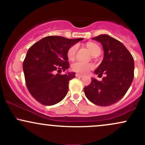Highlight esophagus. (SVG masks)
<instances>
[{
	"label": "esophagus",
	"mask_w": 145,
	"mask_h": 145,
	"mask_svg": "<svg viewBox=\"0 0 145 145\" xmlns=\"http://www.w3.org/2000/svg\"><path fill=\"white\" fill-rule=\"evenodd\" d=\"M76 76L77 78H81L83 77V76H82V75H80V74H76Z\"/></svg>",
	"instance_id": "34e87169"
}]
</instances>
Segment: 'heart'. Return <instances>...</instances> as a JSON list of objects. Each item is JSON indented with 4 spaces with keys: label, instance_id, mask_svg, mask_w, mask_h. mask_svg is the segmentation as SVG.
<instances>
[{
    "label": "heart",
    "instance_id": "obj_1",
    "mask_svg": "<svg viewBox=\"0 0 145 145\" xmlns=\"http://www.w3.org/2000/svg\"><path fill=\"white\" fill-rule=\"evenodd\" d=\"M86 47L88 48L90 52L93 56H94L95 54H100V48L97 44H95V43H88L86 44ZM76 50H77V46L76 45H74L69 48V49L67 51L68 59L70 60L74 59L75 55H76ZM93 67V65L91 63H84L82 62V61H76L71 65V69L73 70L80 74H86Z\"/></svg>",
    "mask_w": 145,
    "mask_h": 145
}]
</instances>
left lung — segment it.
I'll use <instances>...</instances> for the list:
<instances>
[{
  "instance_id": "left-lung-1",
  "label": "left lung",
  "mask_w": 145,
  "mask_h": 145,
  "mask_svg": "<svg viewBox=\"0 0 145 145\" xmlns=\"http://www.w3.org/2000/svg\"><path fill=\"white\" fill-rule=\"evenodd\" d=\"M100 42L104 50V59L94 73L106 75L101 81L91 78L89 85L84 88L90 101L101 106L115 104L127 93L134 79V61L122 43L108 35L92 38Z\"/></svg>"
}]
</instances>
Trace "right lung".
I'll list each match as a JSON object with an SVG mask.
<instances>
[{
    "label": "right lung",
    "mask_w": 145,
    "mask_h": 145,
    "mask_svg": "<svg viewBox=\"0 0 145 145\" xmlns=\"http://www.w3.org/2000/svg\"><path fill=\"white\" fill-rule=\"evenodd\" d=\"M82 39L48 36L29 49L23 62L25 81L30 93L41 104L54 105L66 96L69 80L76 77V74L54 73L69 68L68 50Z\"/></svg>",
    "instance_id": "add662e5"
}]
</instances>
